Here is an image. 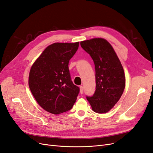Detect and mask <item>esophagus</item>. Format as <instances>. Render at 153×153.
<instances>
[{
  "instance_id": "obj_1",
  "label": "esophagus",
  "mask_w": 153,
  "mask_h": 153,
  "mask_svg": "<svg viewBox=\"0 0 153 153\" xmlns=\"http://www.w3.org/2000/svg\"><path fill=\"white\" fill-rule=\"evenodd\" d=\"M80 94L84 93V87H83L82 86L80 87Z\"/></svg>"
}]
</instances>
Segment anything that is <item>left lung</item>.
<instances>
[{"label":"left lung","mask_w":153,"mask_h":153,"mask_svg":"<svg viewBox=\"0 0 153 153\" xmlns=\"http://www.w3.org/2000/svg\"><path fill=\"white\" fill-rule=\"evenodd\" d=\"M81 47L90 55L95 65L96 91L86 98L97 113H106L121 98L125 88L122 64L114 48L103 38L80 42Z\"/></svg>","instance_id":"8db88e82"}]
</instances>
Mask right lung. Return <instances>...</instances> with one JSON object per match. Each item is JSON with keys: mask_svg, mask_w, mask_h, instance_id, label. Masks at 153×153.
<instances>
[{"mask_svg": "<svg viewBox=\"0 0 153 153\" xmlns=\"http://www.w3.org/2000/svg\"><path fill=\"white\" fill-rule=\"evenodd\" d=\"M78 46L79 42L50 45L31 67L30 91L38 103L51 114L67 112L76 100L80 88L71 81L68 64Z\"/></svg>", "mask_w": 153, "mask_h": 153, "instance_id": "right-lung-1", "label": "right lung"}]
</instances>
